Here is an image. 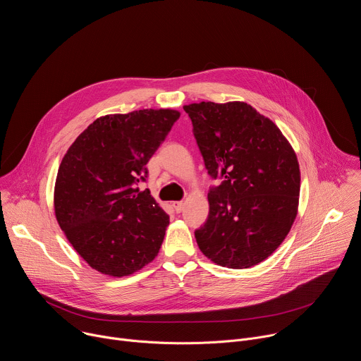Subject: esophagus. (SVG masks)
Segmentation results:
<instances>
[{"label":"esophagus","mask_w":361,"mask_h":361,"mask_svg":"<svg viewBox=\"0 0 361 361\" xmlns=\"http://www.w3.org/2000/svg\"><path fill=\"white\" fill-rule=\"evenodd\" d=\"M173 207L177 213H181L184 210V201H174L173 202Z\"/></svg>","instance_id":"obj_1"}]
</instances>
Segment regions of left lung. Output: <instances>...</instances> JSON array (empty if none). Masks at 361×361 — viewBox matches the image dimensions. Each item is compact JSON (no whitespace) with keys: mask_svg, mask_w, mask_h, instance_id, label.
<instances>
[{"mask_svg":"<svg viewBox=\"0 0 361 361\" xmlns=\"http://www.w3.org/2000/svg\"><path fill=\"white\" fill-rule=\"evenodd\" d=\"M204 166L220 185L194 231L204 255L223 267L248 269L283 243L297 216L300 169L277 126L245 102L184 107Z\"/></svg>","mask_w":361,"mask_h":361,"instance_id":"obj_1","label":"left lung"}]
</instances>
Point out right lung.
<instances>
[{
  "instance_id": "1",
  "label": "right lung",
  "mask_w": 361,
  "mask_h": 361,
  "mask_svg": "<svg viewBox=\"0 0 361 361\" xmlns=\"http://www.w3.org/2000/svg\"><path fill=\"white\" fill-rule=\"evenodd\" d=\"M178 117L174 110L101 117L64 156L54 191L57 221L97 271L128 276L157 255L170 217L138 184Z\"/></svg>"
}]
</instances>
